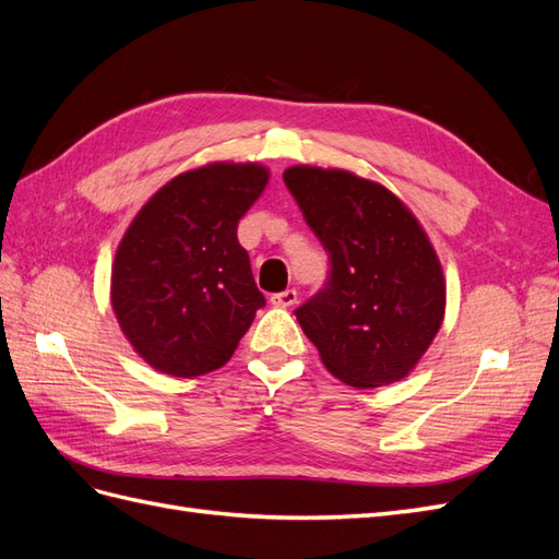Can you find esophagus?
Instances as JSON below:
<instances>
[{
    "mask_svg": "<svg viewBox=\"0 0 559 559\" xmlns=\"http://www.w3.org/2000/svg\"><path fill=\"white\" fill-rule=\"evenodd\" d=\"M270 302H273V306H277V308H292V306H296V302H298V292L296 289H286L282 294H275L273 298H270Z\"/></svg>",
    "mask_w": 559,
    "mask_h": 559,
    "instance_id": "esophagus-1",
    "label": "esophagus"
}]
</instances>
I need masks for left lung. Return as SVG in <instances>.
I'll list each match as a JSON object with an SVG mask.
<instances>
[{
	"instance_id": "8db88e82",
	"label": "left lung",
	"mask_w": 559,
	"mask_h": 559,
	"mask_svg": "<svg viewBox=\"0 0 559 559\" xmlns=\"http://www.w3.org/2000/svg\"><path fill=\"white\" fill-rule=\"evenodd\" d=\"M284 183L329 251L324 289L296 310L329 373L370 389L403 380L445 317V277L429 235L382 183L294 165Z\"/></svg>"
}]
</instances>
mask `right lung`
I'll list each match as a JSON object with an SVG mask.
<instances>
[{"mask_svg":"<svg viewBox=\"0 0 559 559\" xmlns=\"http://www.w3.org/2000/svg\"><path fill=\"white\" fill-rule=\"evenodd\" d=\"M267 179L261 163H207L160 186L130 222L111 265V310L151 368L212 373L265 306L238 224Z\"/></svg>","mask_w":559,"mask_h":559,"instance_id":"1","label":"right lung"}]
</instances>
